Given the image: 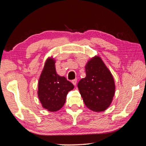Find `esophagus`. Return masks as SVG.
Returning <instances> with one entry per match:
<instances>
[{
    "label": "esophagus",
    "mask_w": 146,
    "mask_h": 146,
    "mask_svg": "<svg viewBox=\"0 0 146 146\" xmlns=\"http://www.w3.org/2000/svg\"><path fill=\"white\" fill-rule=\"evenodd\" d=\"M77 79H74V80H72V83L74 85H76L77 84Z\"/></svg>",
    "instance_id": "34e87169"
}]
</instances>
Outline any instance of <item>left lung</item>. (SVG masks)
Masks as SVG:
<instances>
[{
    "mask_svg": "<svg viewBox=\"0 0 146 146\" xmlns=\"http://www.w3.org/2000/svg\"><path fill=\"white\" fill-rule=\"evenodd\" d=\"M85 71V78L77 85L84 103L92 111H103L111 104L115 92L113 77L98 56L88 61Z\"/></svg>",
    "mask_w": 146,
    "mask_h": 146,
    "instance_id": "left-lung-1",
    "label": "left lung"
}]
</instances>
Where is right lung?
<instances>
[{
  "label": "right lung",
  "instance_id": "add662e5",
  "mask_svg": "<svg viewBox=\"0 0 146 146\" xmlns=\"http://www.w3.org/2000/svg\"><path fill=\"white\" fill-rule=\"evenodd\" d=\"M55 61L48 58L39 79L38 95L42 107L48 111H56L63 107L68 92L74 89L72 83L56 74Z\"/></svg>",
  "mask_w": 146,
  "mask_h": 146
}]
</instances>
